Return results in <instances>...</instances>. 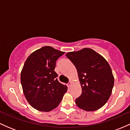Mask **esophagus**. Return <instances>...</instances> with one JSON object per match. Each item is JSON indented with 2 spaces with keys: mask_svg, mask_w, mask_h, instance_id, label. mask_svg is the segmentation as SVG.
Segmentation results:
<instances>
[{
  "mask_svg": "<svg viewBox=\"0 0 130 130\" xmlns=\"http://www.w3.org/2000/svg\"><path fill=\"white\" fill-rule=\"evenodd\" d=\"M71 84H72V82L70 81L69 83H68V84H67V86H68V87H71Z\"/></svg>",
  "mask_w": 130,
  "mask_h": 130,
  "instance_id": "esophagus-1",
  "label": "esophagus"
}]
</instances>
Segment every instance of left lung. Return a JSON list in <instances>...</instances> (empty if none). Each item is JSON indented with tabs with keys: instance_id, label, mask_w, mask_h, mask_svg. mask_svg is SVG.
Segmentation results:
<instances>
[{
	"instance_id": "8db88e82",
	"label": "left lung",
	"mask_w": 130,
	"mask_h": 130,
	"mask_svg": "<svg viewBox=\"0 0 130 130\" xmlns=\"http://www.w3.org/2000/svg\"><path fill=\"white\" fill-rule=\"evenodd\" d=\"M66 56L76 68L82 93L75 103L86 111H93L103 106L111 96L114 78L105 59L90 48L70 52Z\"/></svg>"
}]
</instances>
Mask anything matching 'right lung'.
Instances as JSON below:
<instances>
[{"instance_id": "1", "label": "right lung", "mask_w": 130, "mask_h": 130, "mask_svg": "<svg viewBox=\"0 0 130 130\" xmlns=\"http://www.w3.org/2000/svg\"><path fill=\"white\" fill-rule=\"evenodd\" d=\"M65 52L44 46L28 57L21 73L25 97L35 109L49 112L58 106L67 87L57 79V60Z\"/></svg>"}]
</instances>
